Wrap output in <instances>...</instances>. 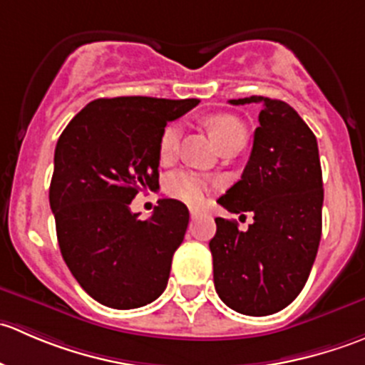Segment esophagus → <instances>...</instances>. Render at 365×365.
I'll return each mask as SVG.
<instances>
[{"label":"esophagus","mask_w":365,"mask_h":365,"mask_svg":"<svg viewBox=\"0 0 365 365\" xmlns=\"http://www.w3.org/2000/svg\"><path fill=\"white\" fill-rule=\"evenodd\" d=\"M189 212H190V217H192V219H196V217H200L201 213H203L200 208H196V206H190Z\"/></svg>","instance_id":"34e87169"}]
</instances>
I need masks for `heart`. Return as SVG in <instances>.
Here are the masks:
<instances>
[{
	"instance_id": "b5f03b06",
	"label": "heart",
	"mask_w": 365,
	"mask_h": 365,
	"mask_svg": "<svg viewBox=\"0 0 365 365\" xmlns=\"http://www.w3.org/2000/svg\"><path fill=\"white\" fill-rule=\"evenodd\" d=\"M208 128L220 150L233 145V143H245V138H247L244 121L240 118L233 116V114H213V116L208 118ZM180 138H182V128H180L178 123L168 125L162 130L159 143V153L162 160H168L175 155L180 145ZM165 190H168L169 196L176 197V200L185 201L189 205H200L205 201L208 183L197 173L183 169V171H176L168 176Z\"/></svg>"
}]
</instances>
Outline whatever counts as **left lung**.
<instances>
[{
    "label": "left lung",
    "instance_id": "1",
    "mask_svg": "<svg viewBox=\"0 0 365 365\" xmlns=\"http://www.w3.org/2000/svg\"><path fill=\"white\" fill-rule=\"evenodd\" d=\"M261 104L247 165L217 200L237 220L217 217L210 240L217 295L233 311L267 316L292 304L311 274L322 238L323 180L316 135L289 104L268 97L237 98ZM245 217V215H244Z\"/></svg>",
    "mask_w": 365,
    "mask_h": 365
}]
</instances>
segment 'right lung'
<instances>
[{
	"label": "right lung",
	"mask_w": 365,
	"mask_h": 365,
	"mask_svg": "<svg viewBox=\"0 0 365 365\" xmlns=\"http://www.w3.org/2000/svg\"><path fill=\"white\" fill-rule=\"evenodd\" d=\"M197 98H97L61 132L49 203L61 256L81 288L113 309L162 295L173 254L189 224L182 201L160 200L148 220L130 212L143 189L159 185V143L168 121Z\"/></svg>",
	"instance_id": "right-lung-1"
}]
</instances>
